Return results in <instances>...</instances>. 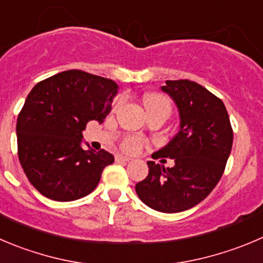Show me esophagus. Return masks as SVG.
Listing matches in <instances>:
<instances>
[{
	"mask_svg": "<svg viewBox=\"0 0 263 263\" xmlns=\"http://www.w3.org/2000/svg\"><path fill=\"white\" fill-rule=\"evenodd\" d=\"M130 157L127 156H124V155H116V161H130Z\"/></svg>",
	"mask_w": 263,
	"mask_h": 263,
	"instance_id": "obj_1",
	"label": "esophagus"
}]
</instances>
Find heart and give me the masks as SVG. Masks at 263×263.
Instances as JSON below:
<instances>
[{
    "label": "heart",
    "instance_id": "b5f03b06",
    "mask_svg": "<svg viewBox=\"0 0 263 263\" xmlns=\"http://www.w3.org/2000/svg\"><path fill=\"white\" fill-rule=\"evenodd\" d=\"M144 107H146L147 112H154V111H166L171 114L172 104L171 101L166 97L161 96V94H156V92H149L144 97L143 99ZM122 149L129 154H137L142 149L143 147V141L138 137H126L124 138L121 143Z\"/></svg>",
    "mask_w": 263,
    "mask_h": 263
}]
</instances>
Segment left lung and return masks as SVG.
<instances>
[{
	"mask_svg": "<svg viewBox=\"0 0 263 263\" xmlns=\"http://www.w3.org/2000/svg\"><path fill=\"white\" fill-rule=\"evenodd\" d=\"M177 104L179 132L152 155L174 159L173 167L147 161L148 176L136 184L139 199L157 212L177 213L208 196L221 179L232 147V127L223 102L190 80L161 86Z\"/></svg>",
	"mask_w": 263,
	"mask_h": 263,
	"instance_id": "obj_1",
	"label": "left lung"
}]
</instances>
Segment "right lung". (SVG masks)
Here are the masks:
<instances>
[{
	"mask_svg": "<svg viewBox=\"0 0 263 263\" xmlns=\"http://www.w3.org/2000/svg\"><path fill=\"white\" fill-rule=\"evenodd\" d=\"M117 84L80 69L34 85L17 116V156L34 189L55 201L81 199L96 190L114 155L81 147L91 120L104 121Z\"/></svg>",
	"mask_w": 263,
	"mask_h": 263,
	"instance_id": "add662e5",
	"label": "right lung"
}]
</instances>
